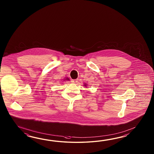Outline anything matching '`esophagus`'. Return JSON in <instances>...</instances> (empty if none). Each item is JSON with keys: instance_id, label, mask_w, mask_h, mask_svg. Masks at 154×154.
Listing matches in <instances>:
<instances>
[{"instance_id": "34e87169", "label": "esophagus", "mask_w": 154, "mask_h": 154, "mask_svg": "<svg viewBox=\"0 0 154 154\" xmlns=\"http://www.w3.org/2000/svg\"><path fill=\"white\" fill-rule=\"evenodd\" d=\"M72 83L76 84V83H77L78 82V79H72Z\"/></svg>"}]
</instances>
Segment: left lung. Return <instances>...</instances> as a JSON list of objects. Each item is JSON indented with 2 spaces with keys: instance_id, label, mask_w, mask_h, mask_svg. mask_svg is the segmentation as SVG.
<instances>
[{
  "instance_id": "obj_1",
  "label": "left lung",
  "mask_w": 154,
  "mask_h": 154,
  "mask_svg": "<svg viewBox=\"0 0 154 154\" xmlns=\"http://www.w3.org/2000/svg\"><path fill=\"white\" fill-rule=\"evenodd\" d=\"M86 84H85V85H84V86H86Z\"/></svg>"
}]
</instances>
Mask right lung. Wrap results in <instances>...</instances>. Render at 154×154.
Masks as SVG:
<instances>
[{
  "label": "right lung",
  "mask_w": 154,
  "mask_h": 154,
  "mask_svg": "<svg viewBox=\"0 0 154 154\" xmlns=\"http://www.w3.org/2000/svg\"><path fill=\"white\" fill-rule=\"evenodd\" d=\"M69 80V79L68 78H66V80Z\"/></svg>",
  "instance_id": "add662e5"
}]
</instances>
